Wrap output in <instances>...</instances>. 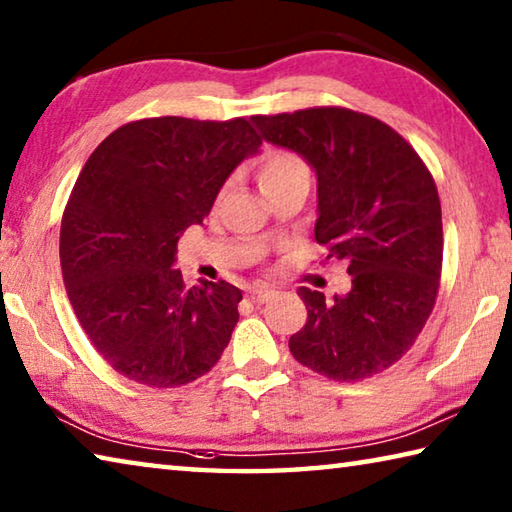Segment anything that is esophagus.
I'll list each match as a JSON object with an SVG mask.
<instances>
[{
  "instance_id": "esophagus-1",
  "label": "esophagus",
  "mask_w": 512,
  "mask_h": 512,
  "mask_svg": "<svg viewBox=\"0 0 512 512\" xmlns=\"http://www.w3.org/2000/svg\"><path fill=\"white\" fill-rule=\"evenodd\" d=\"M275 296V289L271 287H257L248 293V300L255 302V305H264V302H268Z\"/></svg>"
}]
</instances>
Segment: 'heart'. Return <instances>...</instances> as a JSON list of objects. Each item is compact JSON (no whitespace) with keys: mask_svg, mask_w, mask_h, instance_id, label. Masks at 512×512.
<instances>
[{"mask_svg":"<svg viewBox=\"0 0 512 512\" xmlns=\"http://www.w3.org/2000/svg\"><path fill=\"white\" fill-rule=\"evenodd\" d=\"M309 167L300 155L291 151H273L266 155V160L259 169V187L262 192L268 189L289 185V183H309Z\"/></svg>","mask_w":512,"mask_h":512,"instance_id":"obj_1","label":"heart"}]
</instances>
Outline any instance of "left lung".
Segmentation results:
<instances>
[{"label":"left lung","instance_id":"obj_1","mask_svg":"<svg viewBox=\"0 0 512 512\" xmlns=\"http://www.w3.org/2000/svg\"><path fill=\"white\" fill-rule=\"evenodd\" d=\"M253 124L316 171V241L327 259H345L352 277V289L334 302L298 289L307 323L289 339L291 354L336 381L391 368L438 296L443 216L429 169L391 126L348 108L255 115Z\"/></svg>","mask_w":512,"mask_h":512}]
</instances>
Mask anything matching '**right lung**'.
<instances>
[{
  "mask_svg": "<svg viewBox=\"0 0 512 512\" xmlns=\"http://www.w3.org/2000/svg\"><path fill=\"white\" fill-rule=\"evenodd\" d=\"M262 137L244 117L131 121L85 162L60 223V266L74 314L119 375L153 388L203 377L228 348L241 291L187 289L178 239Z\"/></svg>",
  "mask_w": 512,
  "mask_h": 512,
  "instance_id": "1",
  "label": "right lung"
}]
</instances>
